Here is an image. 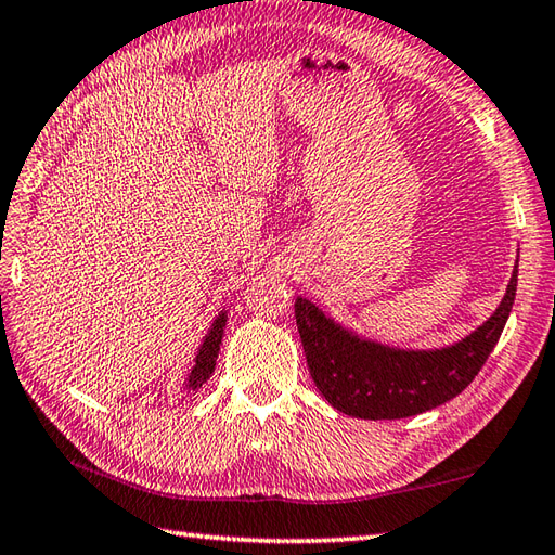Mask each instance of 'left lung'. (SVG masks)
<instances>
[{
  "mask_svg": "<svg viewBox=\"0 0 555 555\" xmlns=\"http://www.w3.org/2000/svg\"><path fill=\"white\" fill-rule=\"evenodd\" d=\"M518 266L496 311L470 335L437 349H401L367 339L297 297L299 337L318 391L337 411L363 421H399L433 411L470 385L511 315Z\"/></svg>",
  "mask_w": 555,
  "mask_h": 555,
  "instance_id": "8db88e82",
  "label": "left lung"
}]
</instances>
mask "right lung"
<instances>
[{
  "instance_id": "1",
  "label": "right lung",
  "mask_w": 555,
  "mask_h": 555,
  "mask_svg": "<svg viewBox=\"0 0 555 555\" xmlns=\"http://www.w3.org/2000/svg\"><path fill=\"white\" fill-rule=\"evenodd\" d=\"M225 325H228V309L218 311L211 327H208L206 337L199 344V351L194 356V365L190 367L188 377L182 382V391L194 393L196 389H202L206 385L208 377L214 375L220 344H223V335H225Z\"/></svg>"
}]
</instances>
